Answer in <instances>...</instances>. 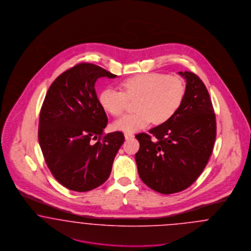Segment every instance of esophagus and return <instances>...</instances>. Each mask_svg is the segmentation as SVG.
I'll return each instance as SVG.
<instances>
[{
	"instance_id": "1",
	"label": "esophagus",
	"mask_w": 251,
	"mask_h": 251,
	"mask_svg": "<svg viewBox=\"0 0 251 251\" xmlns=\"http://www.w3.org/2000/svg\"><path fill=\"white\" fill-rule=\"evenodd\" d=\"M124 136H125V139H131L134 135H133V133H131V132H125V133H124Z\"/></svg>"
}]
</instances>
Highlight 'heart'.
Instances as JSON below:
<instances>
[{
	"instance_id": "1",
	"label": "heart",
	"mask_w": 251,
	"mask_h": 251,
	"mask_svg": "<svg viewBox=\"0 0 251 251\" xmlns=\"http://www.w3.org/2000/svg\"><path fill=\"white\" fill-rule=\"evenodd\" d=\"M122 91L114 87L104 88L99 97L100 103L110 115L120 117L128 107L129 100H136L135 113L126 115L114 123L118 131L134 132L149 126L152 121L163 124L179 111L186 86L178 75L160 72L141 73L121 83Z\"/></svg>"
}]
</instances>
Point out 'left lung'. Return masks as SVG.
Wrapping results in <instances>:
<instances>
[{"label": "left lung", "instance_id": "obj_1", "mask_svg": "<svg viewBox=\"0 0 251 251\" xmlns=\"http://www.w3.org/2000/svg\"><path fill=\"white\" fill-rule=\"evenodd\" d=\"M186 80L183 102L166 123L135 135L140 148L135 161L145 184L161 194L188 188L200 177L213 152L216 122L202 81L193 72H179Z\"/></svg>", "mask_w": 251, "mask_h": 251}]
</instances>
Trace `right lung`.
Here are the masks:
<instances>
[{
  "instance_id": "right-lung-1",
  "label": "right lung",
  "mask_w": 251,
  "mask_h": 251,
  "mask_svg": "<svg viewBox=\"0 0 251 251\" xmlns=\"http://www.w3.org/2000/svg\"><path fill=\"white\" fill-rule=\"evenodd\" d=\"M117 75L90 63L63 72L50 84L39 115L38 142L56 180L76 192L93 190L109 178L125 137L103 133L108 119L95 90L99 78Z\"/></svg>"
}]
</instances>
